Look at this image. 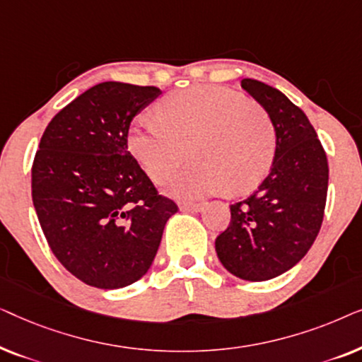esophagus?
<instances>
[{"mask_svg":"<svg viewBox=\"0 0 362 362\" xmlns=\"http://www.w3.org/2000/svg\"><path fill=\"white\" fill-rule=\"evenodd\" d=\"M180 209L185 212H201L204 209V204H202V202H182Z\"/></svg>","mask_w":362,"mask_h":362,"instance_id":"34e87169","label":"esophagus"}]
</instances>
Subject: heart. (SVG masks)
Returning a JSON list of instances; mask_svg holds the SVG:
<instances>
[{"label":"heart","instance_id":"1","mask_svg":"<svg viewBox=\"0 0 362 362\" xmlns=\"http://www.w3.org/2000/svg\"><path fill=\"white\" fill-rule=\"evenodd\" d=\"M160 118L141 117L128 148L153 181L165 182L187 158L194 163L170 182L177 197L194 199L224 189L250 191L270 171L275 132L270 118L242 93L199 86L168 95Z\"/></svg>","mask_w":362,"mask_h":362}]
</instances>
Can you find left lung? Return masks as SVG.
<instances>
[{
  "label": "left lung",
  "mask_w": 362,
  "mask_h": 362,
  "mask_svg": "<svg viewBox=\"0 0 362 362\" xmlns=\"http://www.w3.org/2000/svg\"><path fill=\"white\" fill-rule=\"evenodd\" d=\"M240 87L274 125L275 158L259 187L230 206L216 252L237 279L265 281L295 267L313 245L325 214L328 160L308 117L285 93L255 78Z\"/></svg>",
  "instance_id": "8db88e82"
}]
</instances>
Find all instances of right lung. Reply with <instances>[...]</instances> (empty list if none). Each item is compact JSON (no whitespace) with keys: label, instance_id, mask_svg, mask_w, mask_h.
I'll return each instance as SVG.
<instances>
[{"label":"right lung","instance_id":"add662e5","mask_svg":"<svg viewBox=\"0 0 362 362\" xmlns=\"http://www.w3.org/2000/svg\"><path fill=\"white\" fill-rule=\"evenodd\" d=\"M156 87L102 82L49 122L33 165V204L57 260L103 290L150 269L177 206L158 194L128 151L130 123Z\"/></svg>","mask_w":362,"mask_h":362}]
</instances>
